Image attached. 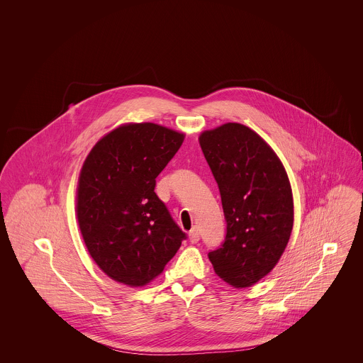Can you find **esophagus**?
I'll return each mask as SVG.
<instances>
[{"instance_id": "obj_1", "label": "esophagus", "mask_w": 363, "mask_h": 363, "mask_svg": "<svg viewBox=\"0 0 363 363\" xmlns=\"http://www.w3.org/2000/svg\"><path fill=\"white\" fill-rule=\"evenodd\" d=\"M189 240L191 243H197L199 240H200V233H199V230H197L196 227H193V228L190 230Z\"/></svg>"}]
</instances>
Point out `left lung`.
<instances>
[{"label": "left lung", "mask_w": 363, "mask_h": 363, "mask_svg": "<svg viewBox=\"0 0 363 363\" xmlns=\"http://www.w3.org/2000/svg\"><path fill=\"white\" fill-rule=\"evenodd\" d=\"M225 212V242L208 253L218 277L250 287L281 257L294 225L291 185L275 151L250 128L228 122L199 138Z\"/></svg>", "instance_id": "obj_1"}]
</instances>
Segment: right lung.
<instances>
[{
	"instance_id": "add662e5",
	"label": "right lung",
	"mask_w": 363,
	"mask_h": 363,
	"mask_svg": "<svg viewBox=\"0 0 363 363\" xmlns=\"http://www.w3.org/2000/svg\"><path fill=\"white\" fill-rule=\"evenodd\" d=\"M184 138L152 122L126 123L101 138L84 160L79 227L91 257L118 283L152 281L186 240L155 193L156 177Z\"/></svg>"
}]
</instances>
